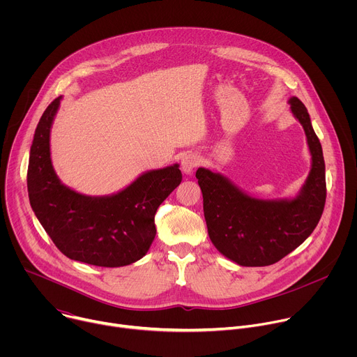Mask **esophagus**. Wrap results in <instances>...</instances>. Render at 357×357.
I'll use <instances>...</instances> for the list:
<instances>
[{
	"instance_id": "1",
	"label": "esophagus",
	"mask_w": 357,
	"mask_h": 357,
	"mask_svg": "<svg viewBox=\"0 0 357 357\" xmlns=\"http://www.w3.org/2000/svg\"><path fill=\"white\" fill-rule=\"evenodd\" d=\"M200 160L196 154H193V152H189V154H185L181 160V168H182V172L189 175L195 171V168L199 165Z\"/></svg>"
}]
</instances>
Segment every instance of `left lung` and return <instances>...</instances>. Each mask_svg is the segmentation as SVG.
<instances>
[{"label": "left lung", "mask_w": 357, "mask_h": 357, "mask_svg": "<svg viewBox=\"0 0 357 357\" xmlns=\"http://www.w3.org/2000/svg\"><path fill=\"white\" fill-rule=\"evenodd\" d=\"M307 137L311 169L295 196L260 199L218 171L197 168L208 233L220 254L243 267L271 266L307 240L325 206L326 182L322 145L302 101L288 100Z\"/></svg>", "instance_id": "8db88e82"}]
</instances>
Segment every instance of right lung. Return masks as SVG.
<instances>
[{
	"label": "right lung",
	"instance_id": "1",
	"mask_svg": "<svg viewBox=\"0 0 357 357\" xmlns=\"http://www.w3.org/2000/svg\"><path fill=\"white\" fill-rule=\"evenodd\" d=\"M62 96L42 114L28 164L31 208L45 231L66 257L97 267H123L141 260L155 238V212L181 183L179 164L151 169L105 196L66 186L50 158V130Z\"/></svg>",
	"mask_w": 357,
	"mask_h": 357
}]
</instances>
